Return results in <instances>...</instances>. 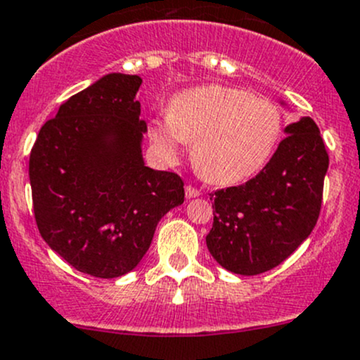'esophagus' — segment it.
I'll return each instance as SVG.
<instances>
[{
	"instance_id": "obj_1",
	"label": "esophagus",
	"mask_w": 360,
	"mask_h": 360,
	"mask_svg": "<svg viewBox=\"0 0 360 360\" xmlns=\"http://www.w3.org/2000/svg\"><path fill=\"white\" fill-rule=\"evenodd\" d=\"M184 193H186V198H196V196L202 195V193H200L198 190H196V188H193V186H186Z\"/></svg>"
}]
</instances>
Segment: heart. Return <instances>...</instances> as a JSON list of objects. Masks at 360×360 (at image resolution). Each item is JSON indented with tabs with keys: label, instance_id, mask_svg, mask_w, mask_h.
<instances>
[{
	"label": "heart",
	"instance_id": "b5f03b06",
	"mask_svg": "<svg viewBox=\"0 0 360 360\" xmlns=\"http://www.w3.org/2000/svg\"><path fill=\"white\" fill-rule=\"evenodd\" d=\"M283 117L266 98L209 84L177 94L169 117L155 120L150 138L167 160L193 143V164L214 184H234L259 172L279 141Z\"/></svg>",
	"mask_w": 360,
	"mask_h": 360
}]
</instances>
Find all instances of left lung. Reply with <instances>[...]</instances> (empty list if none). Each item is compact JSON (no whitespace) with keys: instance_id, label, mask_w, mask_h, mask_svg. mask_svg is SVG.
Listing matches in <instances>:
<instances>
[{"instance_id":"obj_1","label":"left lung","mask_w":360,"mask_h":360,"mask_svg":"<svg viewBox=\"0 0 360 360\" xmlns=\"http://www.w3.org/2000/svg\"><path fill=\"white\" fill-rule=\"evenodd\" d=\"M285 134L255 177L210 198L215 212L207 247L219 266L234 274L274 269L307 240L319 217L330 165L319 127L302 117Z\"/></svg>"}]
</instances>
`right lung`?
<instances>
[{
    "mask_svg": "<svg viewBox=\"0 0 360 360\" xmlns=\"http://www.w3.org/2000/svg\"><path fill=\"white\" fill-rule=\"evenodd\" d=\"M139 75H103L41 127L29 158L34 217L53 252L84 274L119 278L184 202L177 174L146 167Z\"/></svg>",
    "mask_w": 360,
    "mask_h": 360,
    "instance_id": "right-lung-1",
    "label": "right lung"
}]
</instances>
